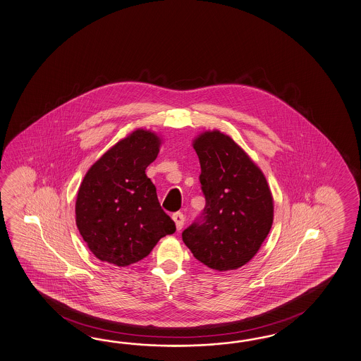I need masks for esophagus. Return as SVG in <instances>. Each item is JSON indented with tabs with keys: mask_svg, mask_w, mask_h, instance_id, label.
<instances>
[{
	"mask_svg": "<svg viewBox=\"0 0 361 361\" xmlns=\"http://www.w3.org/2000/svg\"><path fill=\"white\" fill-rule=\"evenodd\" d=\"M172 219L175 221L176 228H177V230H181V228L184 227V224H185V215L183 214V213H175V214L172 215Z\"/></svg>",
	"mask_w": 361,
	"mask_h": 361,
	"instance_id": "esophagus-1",
	"label": "esophagus"
}]
</instances>
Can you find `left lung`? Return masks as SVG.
Returning <instances> with one entry per match:
<instances>
[{"instance_id": "obj_1", "label": "left lung", "mask_w": 361, "mask_h": 361, "mask_svg": "<svg viewBox=\"0 0 361 361\" xmlns=\"http://www.w3.org/2000/svg\"><path fill=\"white\" fill-rule=\"evenodd\" d=\"M193 147L206 205L183 231V240L206 267L221 272L238 269L254 257L271 231L269 186L250 156L222 133H204Z\"/></svg>"}]
</instances>
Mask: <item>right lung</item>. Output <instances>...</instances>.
I'll use <instances>...</instances> for the list:
<instances>
[{"label": "right lung", "instance_id": "obj_1", "mask_svg": "<svg viewBox=\"0 0 361 361\" xmlns=\"http://www.w3.org/2000/svg\"><path fill=\"white\" fill-rule=\"evenodd\" d=\"M154 133L137 130L90 166L76 200V224L93 255L126 267L145 259L176 224L159 204L146 168L159 154Z\"/></svg>", "mask_w": 361, "mask_h": 361}]
</instances>
